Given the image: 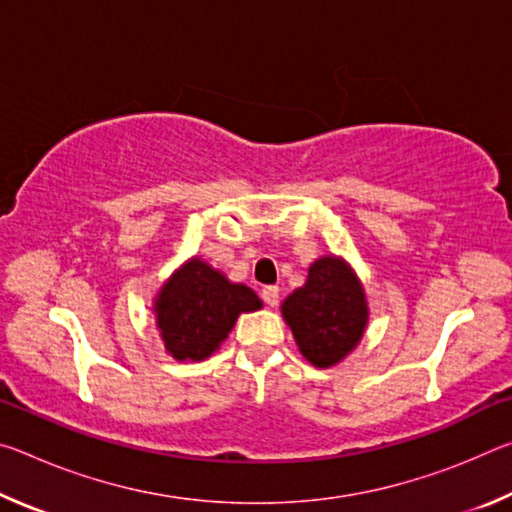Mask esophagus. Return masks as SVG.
<instances>
[{"label":"esophagus","mask_w":512,"mask_h":512,"mask_svg":"<svg viewBox=\"0 0 512 512\" xmlns=\"http://www.w3.org/2000/svg\"><path fill=\"white\" fill-rule=\"evenodd\" d=\"M262 298L268 307H275L280 302V289L277 287H264L262 289Z\"/></svg>","instance_id":"34e87169"}]
</instances>
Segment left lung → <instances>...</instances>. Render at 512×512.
Masks as SVG:
<instances>
[{
    "label": "left lung",
    "mask_w": 512,
    "mask_h": 512,
    "mask_svg": "<svg viewBox=\"0 0 512 512\" xmlns=\"http://www.w3.org/2000/svg\"><path fill=\"white\" fill-rule=\"evenodd\" d=\"M282 316L302 357L329 368L357 348L368 325V302L345 259L327 255L309 266L305 287L282 302Z\"/></svg>",
    "instance_id": "1"
}]
</instances>
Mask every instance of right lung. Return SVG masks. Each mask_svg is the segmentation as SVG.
Here are the masks:
<instances>
[{
    "label": "right lung",
    "instance_id": "right-lung-1",
    "mask_svg": "<svg viewBox=\"0 0 512 512\" xmlns=\"http://www.w3.org/2000/svg\"><path fill=\"white\" fill-rule=\"evenodd\" d=\"M262 309L246 284L230 282L203 259L192 257L173 273L155 298V323L176 361H203L228 339L239 314Z\"/></svg>",
    "mask_w": 512,
    "mask_h": 512
}]
</instances>
